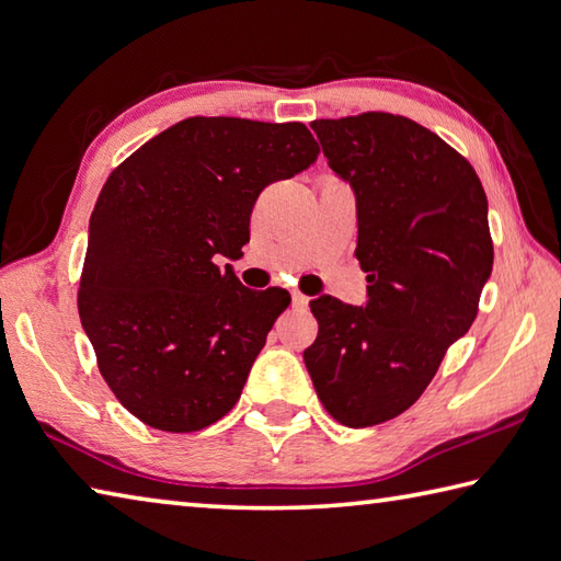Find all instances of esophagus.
<instances>
[{"mask_svg":"<svg viewBox=\"0 0 561 561\" xmlns=\"http://www.w3.org/2000/svg\"><path fill=\"white\" fill-rule=\"evenodd\" d=\"M308 305H310V298H305V295L298 293V290L293 293V308L295 310H308Z\"/></svg>","mask_w":561,"mask_h":561,"instance_id":"esophagus-1","label":"esophagus"}]
</instances>
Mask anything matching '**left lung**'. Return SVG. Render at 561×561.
<instances>
[{
    "label": "left lung",
    "instance_id": "obj_1",
    "mask_svg": "<svg viewBox=\"0 0 561 561\" xmlns=\"http://www.w3.org/2000/svg\"><path fill=\"white\" fill-rule=\"evenodd\" d=\"M332 171L356 193L366 305L310 302L320 332L305 366L346 427L398 417L469 332L493 268L489 199L471 163L408 116L314 119Z\"/></svg>",
    "mask_w": 561,
    "mask_h": 561
}]
</instances>
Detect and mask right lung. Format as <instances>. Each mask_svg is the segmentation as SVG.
Masks as SVG:
<instances>
[{
	"label": "right lung",
	"instance_id": "obj_1",
	"mask_svg": "<svg viewBox=\"0 0 561 561\" xmlns=\"http://www.w3.org/2000/svg\"><path fill=\"white\" fill-rule=\"evenodd\" d=\"M317 153L300 122L190 116L114 168L90 217L78 310L134 417L197 432L237 405L290 295L249 290L215 259L241 256L261 190Z\"/></svg>",
	"mask_w": 561,
	"mask_h": 561
}]
</instances>
